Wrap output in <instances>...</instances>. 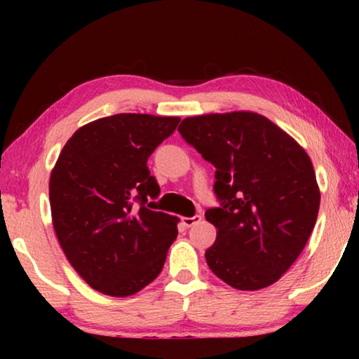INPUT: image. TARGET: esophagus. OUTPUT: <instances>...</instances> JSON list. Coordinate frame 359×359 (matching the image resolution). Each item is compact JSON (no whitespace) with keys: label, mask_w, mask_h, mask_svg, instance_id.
Wrapping results in <instances>:
<instances>
[{"label":"esophagus","mask_w":359,"mask_h":359,"mask_svg":"<svg viewBox=\"0 0 359 359\" xmlns=\"http://www.w3.org/2000/svg\"><path fill=\"white\" fill-rule=\"evenodd\" d=\"M201 219H203L201 215H193V217H183V219H181V222H183L186 229H189V227H193V225L199 224Z\"/></svg>","instance_id":"1"}]
</instances>
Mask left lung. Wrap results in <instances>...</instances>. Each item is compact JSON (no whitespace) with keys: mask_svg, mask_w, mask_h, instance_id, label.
I'll use <instances>...</instances> for the list:
<instances>
[{"mask_svg":"<svg viewBox=\"0 0 359 359\" xmlns=\"http://www.w3.org/2000/svg\"><path fill=\"white\" fill-rule=\"evenodd\" d=\"M180 134L215 166L217 238L205 252L215 276L240 291L271 286L316 225L320 191L306 150L257 112L186 117Z\"/></svg>","mask_w":359,"mask_h":359,"instance_id":"obj_1","label":"left lung"}]
</instances>
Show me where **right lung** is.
Wrapping results in <instances>:
<instances>
[{"instance_id":"right-lung-1","label":"right lung","mask_w":359,"mask_h":359,"mask_svg":"<svg viewBox=\"0 0 359 359\" xmlns=\"http://www.w3.org/2000/svg\"><path fill=\"white\" fill-rule=\"evenodd\" d=\"M180 117L116 114L67 142L50 175L52 222L75 271L93 289L126 297L158 276L178 217L151 210L160 194L147 160Z\"/></svg>"}]
</instances>
